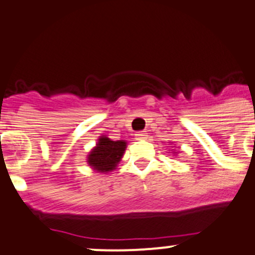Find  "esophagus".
Instances as JSON below:
<instances>
[{
  "instance_id": "34e87169",
  "label": "esophagus",
  "mask_w": 255,
  "mask_h": 255,
  "mask_svg": "<svg viewBox=\"0 0 255 255\" xmlns=\"http://www.w3.org/2000/svg\"><path fill=\"white\" fill-rule=\"evenodd\" d=\"M135 137L136 140H143V138H146V132L145 131H138L137 133H135Z\"/></svg>"
}]
</instances>
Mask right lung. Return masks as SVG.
<instances>
[{
  "mask_svg": "<svg viewBox=\"0 0 255 255\" xmlns=\"http://www.w3.org/2000/svg\"><path fill=\"white\" fill-rule=\"evenodd\" d=\"M127 142L123 140L112 141L109 137H100L97 147L88 156V163L98 172H108L117 167L122 160Z\"/></svg>",
  "mask_w": 255,
  "mask_h": 255,
  "instance_id": "1",
  "label": "right lung"
}]
</instances>
